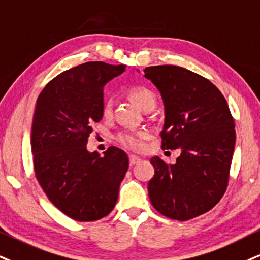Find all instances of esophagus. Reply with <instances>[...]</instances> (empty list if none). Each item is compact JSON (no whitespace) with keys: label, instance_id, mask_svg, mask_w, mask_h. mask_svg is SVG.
I'll use <instances>...</instances> for the list:
<instances>
[{"label":"esophagus","instance_id":"1","mask_svg":"<svg viewBox=\"0 0 260 260\" xmlns=\"http://www.w3.org/2000/svg\"><path fill=\"white\" fill-rule=\"evenodd\" d=\"M129 161H130V165H135V164H139V162L141 161V159L139 158V156L136 155H130L129 156Z\"/></svg>","mask_w":260,"mask_h":260}]
</instances>
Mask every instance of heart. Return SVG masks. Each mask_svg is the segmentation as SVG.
Wrapping results in <instances>:
<instances>
[{
    "label": "heart",
    "instance_id": "b5f03b06",
    "mask_svg": "<svg viewBox=\"0 0 260 260\" xmlns=\"http://www.w3.org/2000/svg\"><path fill=\"white\" fill-rule=\"evenodd\" d=\"M127 95L135 104L139 106L141 110L152 106L154 107L155 105V94L154 91L150 90L148 86L145 85H134L127 90ZM112 113V102L110 99H105L102 104V114L105 117H110ZM149 134L146 130L140 131H121L119 135L117 136V141L125 148L131 150H142L145 148V141L148 139Z\"/></svg>",
    "mask_w": 260,
    "mask_h": 260
}]
</instances>
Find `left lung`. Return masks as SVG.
I'll return each instance as SVG.
<instances>
[{
  "instance_id": "obj_1",
  "label": "left lung",
  "mask_w": 260,
  "mask_h": 260,
  "mask_svg": "<svg viewBox=\"0 0 260 260\" xmlns=\"http://www.w3.org/2000/svg\"><path fill=\"white\" fill-rule=\"evenodd\" d=\"M161 94L165 123L161 147L181 149L175 164L150 159L155 174L148 183L153 207L176 220L210 211L229 182L235 148V123L219 89L205 77L174 65L145 69Z\"/></svg>"
}]
</instances>
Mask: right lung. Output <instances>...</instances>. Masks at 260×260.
Wrapping results in <instances>:
<instances>
[{"label":"right lung","instance_id":"obj_1","mask_svg":"<svg viewBox=\"0 0 260 260\" xmlns=\"http://www.w3.org/2000/svg\"><path fill=\"white\" fill-rule=\"evenodd\" d=\"M125 65L90 61L53 78L36 102L31 131L35 175L50 203L79 222L104 218L118 200L129 158L117 147L101 156L86 149L102 119L104 86Z\"/></svg>","mask_w":260,"mask_h":260}]
</instances>
